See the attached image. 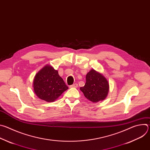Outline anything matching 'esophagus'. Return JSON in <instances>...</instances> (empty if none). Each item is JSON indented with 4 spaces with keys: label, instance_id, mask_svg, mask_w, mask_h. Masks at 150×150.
Here are the masks:
<instances>
[{
    "label": "esophagus",
    "instance_id": "obj_1",
    "mask_svg": "<svg viewBox=\"0 0 150 150\" xmlns=\"http://www.w3.org/2000/svg\"><path fill=\"white\" fill-rule=\"evenodd\" d=\"M78 86V85L76 83H74V84L71 85L70 87H71V88H77Z\"/></svg>",
    "mask_w": 150,
    "mask_h": 150
}]
</instances>
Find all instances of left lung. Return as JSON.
<instances>
[{
    "label": "left lung",
    "instance_id": "1",
    "mask_svg": "<svg viewBox=\"0 0 150 150\" xmlns=\"http://www.w3.org/2000/svg\"><path fill=\"white\" fill-rule=\"evenodd\" d=\"M80 90L88 100L97 103L106 98L109 84L102 74L91 69L86 75V83Z\"/></svg>",
    "mask_w": 150,
    "mask_h": 150
}]
</instances>
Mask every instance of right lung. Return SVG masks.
I'll list each match as a JSON object with an SVG mask.
<instances>
[{"label": "right lung", "instance_id": "obj_1", "mask_svg": "<svg viewBox=\"0 0 150 150\" xmlns=\"http://www.w3.org/2000/svg\"><path fill=\"white\" fill-rule=\"evenodd\" d=\"M33 87L37 96L47 102L56 100L68 89L58 71L49 65L42 68L35 75Z\"/></svg>", "mask_w": 150, "mask_h": 150}]
</instances>
